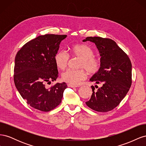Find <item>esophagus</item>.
<instances>
[{"mask_svg": "<svg viewBox=\"0 0 146 146\" xmlns=\"http://www.w3.org/2000/svg\"><path fill=\"white\" fill-rule=\"evenodd\" d=\"M68 87H70V88H77V87H78V86L71 85V84H69V83L68 84Z\"/></svg>", "mask_w": 146, "mask_h": 146, "instance_id": "34e87169", "label": "esophagus"}]
</instances>
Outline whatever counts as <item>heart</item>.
<instances>
[{
    "label": "heart",
    "instance_id": "1",
    "mask_svg": "<svg viewBox=\"0 0 146 146\" xmlns=\"http://www.w3.org/2000/svg\"><path fill=\"white\" fill-rule=\"evenodd\" d=\"M71 54L74 56L81 58L78 68L85 69L90 74L99 71L101 66L100 60L94 56V51L90 47L85 44L75 45L71 48ZM69 58V55L66 51L57 52L54 56L56 66L61 70L65 69L68 64ZM86 77V74L83 69L78 70L69 69L61 74V78L63 81L74 85H78Z\"/></svg>",
    "mask_w": 146,
    "mask_h": 146
}]
</instances>
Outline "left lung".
<instances>
[{"label": "left lung", "instance_id": "left-lung-1", "mask_svg": "<svg viewBox=\"0 0 146 146\" xmlns=\"http://www.w3.org/2000/svg\"><path fill=\"white\" fill-rule=\"evenodd\" d=\"M88 41L95 44L101 57L100 68L90 80L102 86L96 91L93 86H91L92 94L86 104L94 111L107 112L116 108L129 91L131 63L129 56L112 39L87 37L83 42Z\"/></svg>", "mask_w": 146, "mask_h": 146}]
</instances>
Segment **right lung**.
<instances>
[{
    "instance_id": "1",
    "label": "right lung",
    "mask_w": 146,
    "mask_h": 146,
    "mask_svg": "<svg viewBox=\"0 0 146 146\" xmlns=\"http://www.w3.org/2000/svg\"><path fill=\"white\" fill-rule=\"evenodd\" d=\"M67 35L47 34L29 41L15 57L14 81L19 94L31 107L47 112L61 102L68 86L56 83L50 88L45 84L58 77L54 56Z\"/></svg>"
}]
</instances>
